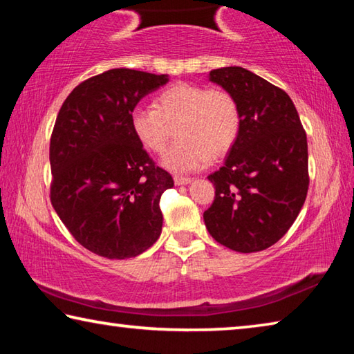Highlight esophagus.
<instances>
[{
  "mask_svg": "<svg viewBox=\"0 0 354 354\" xmlns=\"http://www.w3.org/2000/svg\"><path fill=\"white\" fill-rule=\"evenodd\" d=\"M192 183L190 178H185V176H175V184L176 185H187Z\"/></svg>",
  "mask_w": 354,
  "mask_h": 354,
  "instance_id": "esophagus-1",
  "label": "esophagus"
}]
</instances>
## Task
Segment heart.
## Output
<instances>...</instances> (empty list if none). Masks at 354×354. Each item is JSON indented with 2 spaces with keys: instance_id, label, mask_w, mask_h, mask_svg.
<instances>
[{
  "instance_id": "heart-1",
  "label": "heart",
  "mask_w": 354,
  "mask_h": 354,
  "mask_svg": "<svg viewBox=\"0 0 354 354\" xmlns=\"http://www.w3.org/2000/svg\"><path fill=\"white\" fill-rule=\"evenodd\" d=\"M154 109L137 106L129 113L131 133L147 151L160 153L176 123L179 139L160 164L173 173L198 171L230 151L241 133V109L231 93L198 84L178 82L159 92Z\"/></svg>"
}]
</instances>
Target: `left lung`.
<instances>
[{
    "instance_id": "1",
    "label": "left lung",
    "mask_w": 354,
    "mask_h": 354,
    "mask_svg": "<svg viewBox=\"0 0 354 354\" xmlns=\"http://www.w3.org/2000/svg\"><path fill=\"white\" fill-rule=\"evenodd\" d=\"M209 81L231 93L242 124L203 214L215 241L239 253L262 251L283 237L308 194V140L289 95L242 67L212 70Z\"/></svg>"
}]
</instances>
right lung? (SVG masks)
Here are the masks:
<instances>
[{
	"label": "right lung",
	"mask_w": 354,
	"mask_h": 354,
	"mask_svg": "<svg viewBox=\"0 0 354 354\" xmlns=\"http://www.w3.org/2000/svg\"><path fill=\"white\" fill-rule=\"evenodd\" d=\"M169 75L112 68L64 101L50 143L51 205L77 242L107 259L148 250L162 231L159 200L175 183L131 133L137 103Z\"/></svg>",
	"instance_id": "1"
}]
</instances>
